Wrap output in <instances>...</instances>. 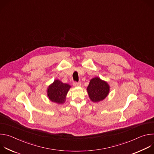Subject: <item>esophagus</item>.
Masks as SVG:
<instances>
[{
	"mask_svg": "<svg viewBox=\"0 0 154 154\" xmlns=\"http://www.w3.org/2000/svg\"><path fill=\"white\" fill-rule=\"evenodd\" d=\"M73 85H74V86H81V83L80 82H74V83H73Z\"/></svg>",
	"mask_w": 154,
	"mask_h": 154,
	"instance_id": "1",
	"label": "esophagus"
}]
</instances>
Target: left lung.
Listing matches in <instances>:
<instances>
[{"instance_id": "8db88e82", "label": "left lung", "mask_w": 154, "mask_h": 154, "mask_svg": "<svg viewBox=\"0 0 154 154\" xmlns=\"http://www.w3.org/2000/svg\"><path fill=\"white\" fill-rule=\"evenodd\" d=\"M87 91L91 100L99 102L104 99L109 93V86L106 82L95 77L90 80Z\"/></svg>"}]
</instances>
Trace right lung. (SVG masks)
Returning a JSON list of instances; mask_svg holds the SVG:
<instances>
[{"instance_id":"1","label":"right lung","mask_w":154,"mask_h":154,"mask_svg":"<svg viewBox=\"0 0 154 154\" xmlns=\"http://www.w3.org/2000/svg\"><path fill=\"white\" fill-rule=\"evenodd\" d=\"M70 85L63 83L58 80H56L49 87L48 94L51 100L58 103H63L65 101L66 96L70 88Z\"/></svg>"}]
</instances>
